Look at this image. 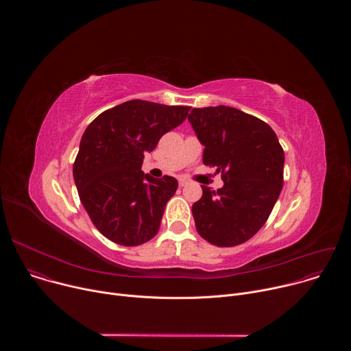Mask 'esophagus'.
<instances>
[{
  "instance_id": "obj_1",
  "label": "esophagus",
  "mask_w": 351,
  "mask_h": 351,
  "mask_svg": "<svg viewBox=\"0 0 351 351\" xmlns=\"http://www.w3.org/2000/svg\"><path fill=\"white\" fill-rule=\"evenodd\" d=\"M187 183H189V182H187L186 179H179V186H180V187H184Z\"/></svg>"
}]
</instances>
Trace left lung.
<instances>
[{
  "label": "left lung",
  "instance_id": "obj_1",
  "mask_svg": "<svg viewBox=\"0 0 351 351\" xmlns=\"http://www.w3.org/2000/svg\"><path fill=\"white\" fill-rule=\"evenodd\" d=\"M187 119L206 147L203 162L223 180L217 191L202 186L191 207L197 232L219 247L241 244L264 226L280 194L283 148L268 123L232 107L193 108Z\"/></svg>",
  "mask_w": 351,
  "mask_h": 351
}]
</instances>
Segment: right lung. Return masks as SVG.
<instances>
[{
	"label": "right lung",
	"instance_id": "right-lung-1",
	"mask_svg": "<svg viewBox=\"0 0 351 351\" xmlns=\"http://www.w3.org/2000/svg\"><path fill=\"white\" fill-rule=\"evenodd\" d=\"M189 111L132 99L99 114L84 130L73 179L91 222L111 241L138 245L157 234L178 180L144 173L143 158Z\"/></svg>",
	"mask_w": 351,
	"mask_h": 351
}]
</instances>
